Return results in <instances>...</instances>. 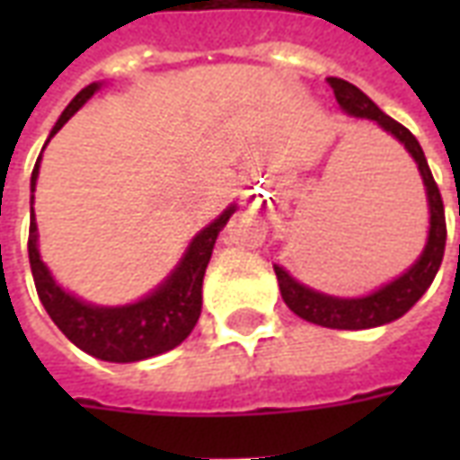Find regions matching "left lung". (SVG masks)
Returning a JSON list of instances; mask_svg holds the SVG:
<instances>
[{"label": "left lung", "mask_w": 460, "mask_h": 460, "mask_svg": "<svg viewBox=\"0 0 460 460\" xmlns=\"http://www.w3.org/2000/svg\"><path fill=\"white\" fill-rule=\"evenodd\" d=\"M328 85L332 88V93H335L345 113L376 122L379 128L392 132L396 140L411 152V157L416 160L419 172L424 177L426 194H429V209H431L429 241H426L424 253L419 256V261L406 270L404 276H399L389 286L379 288L372 296H365V298H332V296H323L318 290L300 286L298 280L290 279L280 266H273V269H276V279H279L280 296H283L286 305L298 318L332 330L379 328V325H386V323H392V320L402 318L404 313H409V310L414 308L416 300L421 298L429 290V286L434 283L438 266L444 261L446 249L444 199H441V191H438L434 174L429 170V162H426L421 145H419V140L406 130L402 122H396L394 118L382 113L357 85L347 84L342 78H328Z\"/></svg>", "instance_id": "8db88e82"}]
</instances>
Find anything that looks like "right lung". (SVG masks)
I'll list each match as a JSON object with an SVG mask.
<instances>
[{
    "label": "right lung",
    "mask_w": 460,
    "mask_h": 460,
    "mask_svg": "<svg viewBox=\"0 0 460 460\" xmlns=\"http://www.w3.org/2000/svg\"><path fill=\"white\" fill-rule=\"evenodd\" d=\"M98 91V84H91L75 95L68 103L54 130L49 137L64 128L68 118ZM41 162V155H39ZM39 162L31 172V191L39 177ZM34 204V197H31ZM234 214V207L221 214L219 219L211 221L197 239L191 241L190 251L172 273L152 296H147L135 305L122 308H95L88 303H81L74 296L56 286L51 273L44 266V261L36 249V221L34 207H31V224H29V263L34 276L36 293L44 303L46 313L51 315L58 330L71 340L75 347H81L88 355L105 359V362H137L147 357L162 355L172 347H177L181 340L190 335L201 315V280L204 270L209 266L214 241L224 229V224Z\"/></svg>",
    "instance_id": "obj_1"
}]
</instances>
